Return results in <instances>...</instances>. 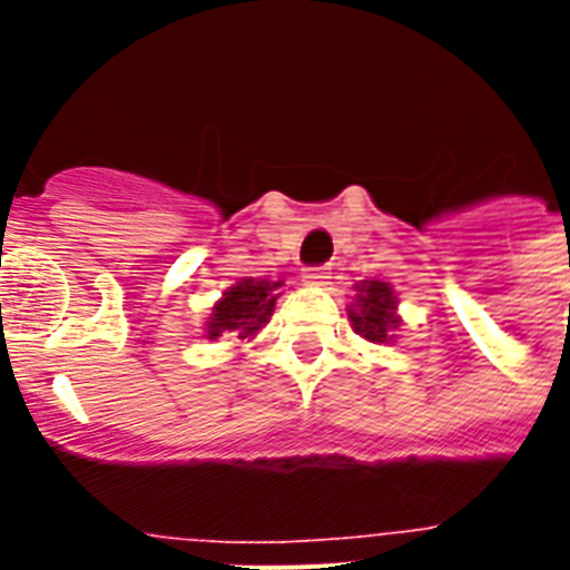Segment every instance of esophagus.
Wrapping results in <instances>:
<instances>
[{
    "mask_svg": "<svg viewBox=\"0 0 570 570\" xmlns=\"http://www.w3.org/2000/svg\"><path fill=\"white\" fill-rule=\"evenodd\" d=\"M331 271L325 265H314V268L302 271V282H308V285H328Z\"/></svg>",
    "mask_w": 570,
    "mask_h": 570,
    "instance_id": "obj_1",
    "label": "esophagus"
}]
</instances>
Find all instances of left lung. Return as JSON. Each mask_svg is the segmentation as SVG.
Here are the masks:
<instances>
[{
    "label": "left lung",
    "instance_id": "left-lung-1",
    "mask_svg": "<svg viewBox=\"0 0 570 570\" xmlns=\"http://www.w3.org/2000/svg\"><path fill=\"white\" fill-rule=\"evenodd\" d=\"M360 308L351 311V322H354V331L360 336H365L367 342H387L391 340V331L400 325L394 308L396 296L391 291V285L376 279H367L360 285Z\"/></svg>",
    "mask_w": 570,
    "mask_h": 570
}]
</instances>
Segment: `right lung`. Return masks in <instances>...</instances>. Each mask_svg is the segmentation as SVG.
Returning <instances> with one entry per match:
<instances>
[{"instance_id":"add662e5","label":"right lung","mask_w":570,"mask_h":570,"mask_svg":"<svg viewBox=\"0 0 570 570\" xmlns=\"http://www.w3.org/2000/svg\"><path fill=\"white\" fill-rule=\"evenodd\" d=\"M282 282H265V279H239L223 299L214 305V314H210L208 322V336L216 340L223 334H236L239 340L245 336H254L256 331L271 320L276 305V288Z\"/></svg>"}]
</instances>
